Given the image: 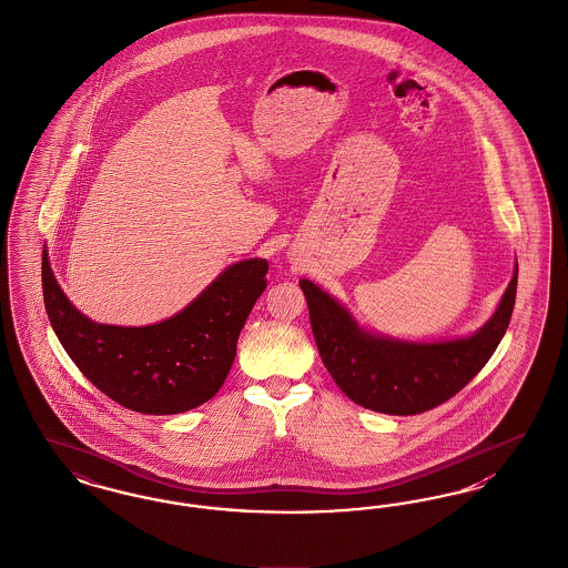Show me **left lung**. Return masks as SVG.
<instances>
[{
	"mask_svg": "<svg viewBox=\"0 0 568 568\" xmlns=\"http://www.w3.org/2000/svg\"><path fill=\"white\" fill-rule=\"evenodd\" d=\"M318 355L336 385L355 404L393 416L437 408L471 383L509 327L518 266L493 318L465 341L412 344L362 332L341 304L302 278Z\"/></svg>",
	"mask_w": 568,
	"mask_h": 568,
	"instance_id": "left-lung-1",
	"label": "left lung"
}]
</instances>
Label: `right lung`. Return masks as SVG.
<instances>
[{"mask_svg":"<svg viewBox=\"0 0 568 568\" xmlns=\"http://www.w3.org/2000/svg\"><path fill=\"white\" fill-rule=\"evenodd\" d=\"M266 273V260L232 264L175 317L118 327L80 315L42 253L45 313L71 362L115 404L156 416L196 408L224 385Z\"/></svg>","mask_w":568,"mask_h":568,"instance_id":"add662e5","label":"right lung"}]
</instances>
